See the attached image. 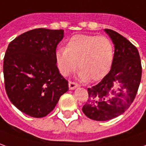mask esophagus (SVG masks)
Listing matches in <instances>:
<instances>
[{
  "mask_svg": "<svg viewBox=\"0 0 146 146\" xmlns=\"http://www.w3.org/2000/svg\"><path fill=\"white\" fill-rule=\"evenodd\" d=\"M78 83H76L75 82H72L70 81L69 82V83H68V86H69V89L70 90H74L76 87H78Z\"/></svg>",
  "mask_w": 146,
  "mask_h": 146,
  "instance_id": "34e87169",
  "label": "esophagus"
}]
</instances>
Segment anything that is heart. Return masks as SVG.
Wrapping results in <instances>:
<instances>
[{
    "label": "heart",
    "instance_id": "1",
    "mask_svg": "<svg viewBox=\"0 0 146 146\" xmlns=\"http://www.w3.org/2000/svg\"><path fill=\"white\" fill-rule=\"evenodd\" d=\"M114 58V47L104 36L75 35L67 42L64 49L56 53L60 73L68 76L77 68L82 80L100 81L110 71Z\"/></svg>",
    "mask_w": 146,
    "mask_h": 146
}]
</instances>
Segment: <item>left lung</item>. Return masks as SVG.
<instances>
[{
	"label": "left lung",
	"mask_w": 146,
	"mask_h": 146,
	"mask_svg": "<svg viewBox=\"0 0 146 146\" xmlns=\"http://www.w3.org/2000/svg\"><path fill=\"white\" fill-rule=\"evenodd\" d=\"M115 45L110 71L98 84L88 88L82 111L88 118L106 121L123 114L134 101L141 82V64L137 48L117 32L104 29Z\"/></svg>",
	"instance_id": "8db88e82"
}]
</instances>
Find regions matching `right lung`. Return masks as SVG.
Instances as JSON below:
<instances>
[{"mask_svg":"<svg viewBox=\"0 0 146 146\" xmlns=\"http://www.w3.org/2000/svg\"><path fill=\"white\" fill-rule=\"evenodd\" d=\"M63 30L34 29L9 43L4 57L5 87L9 100L22 112L42 118L54 109L68 90L56 64V49Z\"/></svg>","mask_w":146,"mask_h":146,"instance_id":"add662e5","label":"right lung"}]
</instances>
